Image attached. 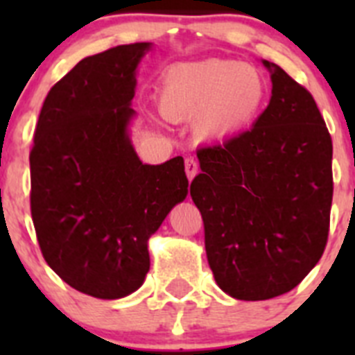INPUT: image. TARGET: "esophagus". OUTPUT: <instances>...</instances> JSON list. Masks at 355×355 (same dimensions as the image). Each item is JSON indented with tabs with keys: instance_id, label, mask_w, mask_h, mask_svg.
Instances as JSON below:
<instances>
[{
	"instance_id": "esophagus-1",
	"label": "esophagus",
	"mask_w": 355,
	"mask_h": 355,
	"mask_svg": "<svg viewBox=\"0 0 355 355\" xmlns=\"http://www.w3.org/2000/svg\"><path fill=\"white\" fill-rule=\"evenodd\" d=\"M184 172H187L188 180H193V178H196V174L199 172V163H197L196 158L188 156V158L184 159Z\"/></svg>"
}]
</instances>
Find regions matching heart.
Segmentation results:
<instances>
[{
    "mask_svg": "<svg viewBox=\"0 0 355 355\" xmlns=\"http://www.w3.org/2000/svg\"><path fill=\"white\" fill-rule=\"evenodd\" d=\"M266 81L258 69L229 58L181 64L163 80V114L171 119H197L205 137L224 139L245 130L265 105Z\"/></svg>",
    "mask_w": 355,
    "mask_h": 355,
    "instance_id": "obj_1",
    "label": "heart"
}]
</instances>
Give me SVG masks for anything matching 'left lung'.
I'll return each mask as SVG.
<instances>
[{
  "label": "left lung",
  "instance_id": "8db88e82",
  "mask_svg": "<svg viewBox=\"0 0 355 355\" xmlns=\"http://www.w3.org/2000/svg\"><path fill=\"white\" fill-rule=\"evenodd\" d=\"M250 130L200 147L190 196L216 284L240 300L293 290L320 261L332 205V140L309 90L281 67Z\"/></svg>",
  "mask_w": 355,
  "mask_h": 355
}]
</instances>
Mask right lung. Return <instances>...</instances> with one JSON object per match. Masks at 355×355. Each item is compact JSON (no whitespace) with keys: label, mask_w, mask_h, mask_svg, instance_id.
Masks as SVG:
<instances>
[{"label":"right lung","mask_w":355,"mask_h":355,"mask_svg":"<svg viewBox=\"0 0 355 355\" xmlns=\"http://www.w3.org/2000/svg\"><path fill=\"white\" fill-rule=\"evenodd\" d=\"M149 42L78 62L44 99L30 150V208L44 259L69 286L121 299L149 272L147 240L188 180L181 156L144 165L128 137Z\"/></svg>","instance_id":"obj_1"}]
</instances>
